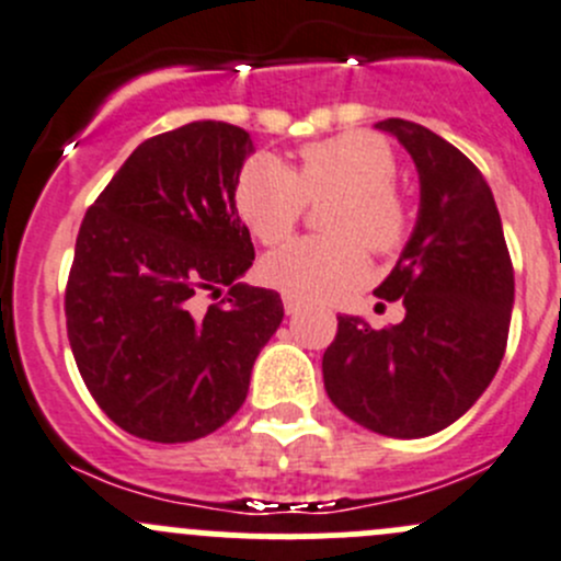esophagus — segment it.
Instances as JSON below:
<instances>
[{
    "label": "esophagus",
    "mask_w": 561,
    "mask_h": 561,
    "mask_svg": "<svg viewBox=\"0 0 561 561\" xmlns=\"http://www.w3.org/2000/svg\"><path fill=\"white\" fill-rule=\"evenodd\" d=\"M282 304H285V312H287V314H296L298 309L304 307V301H301V298H296V296H287V293H285V296H282Z\"/></svg>",
    "instance_id": "34e87169"
}]
</instances>
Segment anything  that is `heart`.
<instances>
[{
	"mask_svg": "<svg viewBox=\"0 0 561 561\" xmlns=\"http://www.w3.org/2000/svg\"><path fill=\"white\" fill-rule=\"evenodd\" d=\"M397 156L369 130L307 142L287 170L271 156H254L236 178V210L265 247L285 241L301 221L307 203L323 208V230L268 254V285L296 298H329L367 274V245L375 257H394L413 230V208L397 186Z\"/></svg>",
	"mask_w": 561,
	"mask_h": 561,
	"instance_id": "b5f03b06",
	"label": "heart"
}]
</instances>
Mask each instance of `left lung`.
<instances>
[{"label":"left lung","instance_id":"1","mask_svg":"<svg viewBox=\"0 0 561 561\" xmlns=\"http://www.w3.org/2000/svg\"><path fill=\"white\" fill-rule=\"evenodd\" d=\"M378 128L405 145L422 181L416 230L375 296L405 304L391 329L340 314L323 353L325 394L367 431L422 438L463 416L507 351L515 274L482 172L411 119Z\"/></svg>","mask_w":561,"mask_h":561}]
</instances>
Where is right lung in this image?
Here are the masks:
<instances>
[{
    "instance_id": "1",
    "label": "right lung",
    "mask_w": 561,
    "mask_h": 561,
    "mask_svg": "<svg viewBox=\"0 0 561 561\" xmlns=\"http://www.w3.org/2000/svg\"><path fill=\"white\" fill-rule=\"evenodd\" d=\"M249 153L238 125L188 123L145 139L87 208L68 340L92 400L130 436L183 444L227 425L279 329V293L236 282L254 260L232 197Z\"/></svg>"
}]
</instances>
